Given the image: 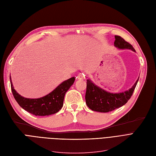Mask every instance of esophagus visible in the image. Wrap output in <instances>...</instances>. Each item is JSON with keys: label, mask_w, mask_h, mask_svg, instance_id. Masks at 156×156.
I'll list each match as a JSON object with an SVG mask.
<instances>
[{"label": "esophagus", "mask_w": 156, "mask_h": 156, "mask_svg": "<svg viewBox=\"0 0 156 156\" xmlns=\"http://www.w3.org/2000/svg\"><path fill=\"white\" fill-rule=\"evenodd\" d=\"M76 79L78 80H84L85 79V74L83 73H80L77 75Z\"/></svg>", "instance_id": "34e87169"}]
</instances>
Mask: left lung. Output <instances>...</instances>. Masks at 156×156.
I'll use <instances>...</instances> for the list:
<instances>
[{"mask_svg":"<svg viewBox=\"0 0 156 156\" xmlns=\"http://www.w3.org/2000/svg\"><path fill=\"white\" fill-rule=\"evenodd\" d=\"M114 45L119 49H129L135 51L133 46L120 36H115ZM129 90L121 93H111L95 85L90 80H87L85 93L86 104L94 111L108 112L124 105L131 98L138 82Z\"/></svg>","mask_w":156,"mask_h":156,"instance_id":"1","label":"left lung"}]
</instances>
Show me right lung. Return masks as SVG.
Returning a JSON list of instances; mask_svg holds the SVG:
<instances>
[{"instance_id":"right-lung-1","label":"right lung","mask_w":156,"mask_h":156,"mask_svg":"<svg viewBox=\"0 0 156 156\" xmlns=\"http://www.w3.org/2000/svg\"><path fill=\"white\" fill-rule=\"evenodd\" d=\"M11 88L13 95L19 105L34 116H49L58 112L63 107V102L66 92L73 84L74 77L69 78L51 92L42 98L37 99L26 98L21 96L14 89L11 82V76H9Z\"/></svg>"}]
</instances>
